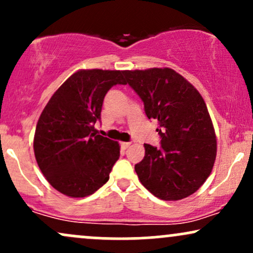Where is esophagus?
I'll return each instance as SVG.
<instances>
[{
  "label": "esophagus",
  "mask_w": 253,
  "mask_h": 253,
  "mask_svg": "<svg viewBox=\"0 0 253 253\" xmlns=\"http://www.w3.org/2000/svg\"><path fill=\"white\" fill-rule=\"evenodd\" d=\"M130 143H121V147H123V149H128Z\"/></svg>",
  "instance_id": "obj_1"
}]
</instances>
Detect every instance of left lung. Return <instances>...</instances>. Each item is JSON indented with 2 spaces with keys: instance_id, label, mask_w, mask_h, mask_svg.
I'll use <instances>...</instances> for the list:
<instances>
[{
  "instance_id": "left-lung-1",
  "label": "left lung",
  "mask_w": 253,
  "mask_h": 253,
  "mask_svg": "<svg viewBox=\"0 0 253 253\" xmlns=\"http://www.w3.org/2000/svg\"><path fill=\"white\" fill-rule=\"evenodd\" d=\"M126 84L141 101L149 119L158 120L161 146L144 144L134 169L156 197L177 201L206 182L216 157V139L207 106L184 77L169 68L125 71Z\"/></svg>"
}]
</instances>
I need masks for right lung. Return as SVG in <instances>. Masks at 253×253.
<instances>
[{
    "mask_svg": "<svg viewBox=\"0 0 253 253\" xmlns=\"http://www.w3.org/2000/svg\"><path fill=\"white\" fill-rule=\"evenodd\" d=\"M125 71L80 70L52 95L38 120L34 155L48 183L70 197L94 194L120 157L118 141L97 134L103 98Z\"/></svg>",
    "mask_w": 253,
    "mask_h": 253,
    "instance_id": "right-lung-1",
    "label": "right lung"
}]
</instances>
